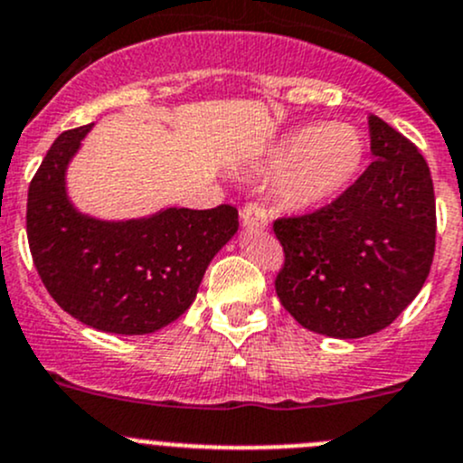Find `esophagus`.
<instances>
[{
	"label": "esophagus",
	"instance_id": "1",
	"mask_svg": "<svg viewBox=\"0 0 463 463\" xmlns=\"http://www.w3.org/2000/svg\"><path fill=\"white\" fill-rule=\"evenodd\" d=\"M241 221L247 230H265L269 225V213H267L265 204L247 203L241 212Z\"/></svg>",
	"mask_w": 463,
	"mask_h": 463
}]
</instances>
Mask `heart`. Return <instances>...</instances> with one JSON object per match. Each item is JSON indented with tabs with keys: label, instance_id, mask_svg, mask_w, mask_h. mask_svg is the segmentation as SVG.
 <instances>
[{
	"label": "heart",
	"instance_id": "heart-1",
	"mask_svg": "<svg viewBox=\"0 0 463 463\" xmlns=\"http://www.w3.org/2000/svg\"><path fill=\"white\" fill-rule=\"evenodd\" d=\"M365 154L368 145L354 125H305L279 137L259 171L274 178V198L285 212H314L359 178Z\"/></svg>",
	"mask_w": 463,
	"mask_h": 463
}]
</instances>
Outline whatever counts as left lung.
Instances as JSON below:
<instances>
[{"mask_svg":"<svg viewBox=\"0 0 463 463\" xmlns=\"http://www.w3.org/2000/svg\"><path fill=\"white\" fill-rule=\"evenodd\" d=\"M374 162L336 200L274 221L285 263L280 305L307 330L361 338L388 327L419 294L435 256V189L417 146L370 116Z\"/></svg>","mask_w":463,"mask_h":463,"instance_id":"obj_1","label":"left lung"}]
</instances>
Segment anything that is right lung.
<instances>
[{"mask_svg": "<svg viewBox=\"0 0 463 463\" xmlns=\"http://www.w3.org/2000/svg\"><path fill=\"white\" fill-rule=\"evenodd\" d=\"M90 125L53 142L28 187L26 233L42 283L64 312L113 335H151L187 312L204 269L238 232V209L169 207L98 221L66 196V166Z\"/></svg>", "mask_w": 463, "mask_h": 463, "instance_id": "1", "label": "right lung"}]
</instances>
